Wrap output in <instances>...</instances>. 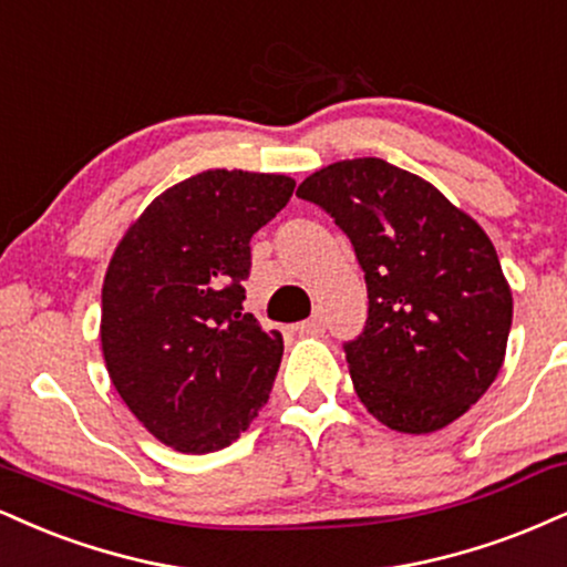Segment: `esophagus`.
Wrapping results in <instances>:
<instances>
[{"label":"esophagus","instance_id":"obj_1","mask_svg":"<svg viewBox=\"0 0 567 567\" xmlns=\"http://www.w3.org/2000/svg\"><path fill=\"white\" fill-rule=\"evenodd\" d=\"M298 332H301V336H322V332H324V322H322V317H311V319H306V322L298 324Z\"/></svg>","mask_w":567,"mask_h":567}]
</instances>
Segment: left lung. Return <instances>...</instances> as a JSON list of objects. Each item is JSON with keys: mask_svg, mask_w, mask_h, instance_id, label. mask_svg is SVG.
I'll return each mask as SVG.
<instances>
[{"mask_svg": "<svg viewBox=\"0 0 567 567\" xmlns=\"http://www.w3.org/2000/svg\"><path fill=\"white\" fill-rule=\"evenodd\" d=\"M296 195L336 218L364 269L370 313L346 343L361 404L399 433L452 425L507 353L513 290L494 243L431 182L380 158L319 168Z\"/></svg>", "mask_w": 567, "mask_h": 567, "instance_id": "8db88e82", "label": "left lung"}]
</instances>
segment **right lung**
Listing matches in <instances>:
<instances>
[{"label": "right lung", "instance_id": "add662e5", "mask_svg": "<svg viewBox=\"0 0 567 567\" xmlns=\"http://www.w3.org/2000/svg\"><path fill=\"white\" fill-rule=\"evenodd\" d=\"M285 174L208 168L155 197L102 282L107 374L132 414L182 454L240 439L269 401L282 336L245 313L250 237L288 206Z\"/></svg>", "mask_w": 567, "mask_h": 567}]
</instances>
